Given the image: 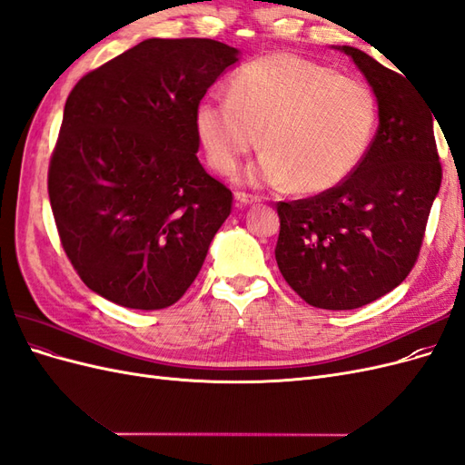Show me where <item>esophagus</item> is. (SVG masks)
<instances>
[{
    "instance_id": "1",
    "label": "esophagus",
    "mask_w": 465,
    "mask_h": 465,
    "mask_svg": "<svg viewBox=\"0 0 465 465\" xmlns=\"http://www.w3.org/2000/svg\"><path fill=\"white\" fill-rule=\"evenodd\" d=\"M234 200H236V207H246V205L260 202L258 195H252V193H246V192H236Z\"/></svg>"
}]
</instances>
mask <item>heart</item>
I'll list each match as a JSON object with an SVG mask.
<instances>
[{
  "label": "heart",
  "instance_id": "heart-1",
  "mask_svg": "<svg viewBox=\"0 0 465 465\" xmlns=\"http://www.w3.org/2000/svg\"><path fill=\"white\" fill-rule=\"evenodd\" d=\"M376 103L364 83L294 54H270L238 69L229 96H207L195 128L209 164L231 174L248 151L267 147L244 178L318 193L340 184L367 153Z\"/></svg>",
  "mask_w": 465,
  "mask_h": 465
}]
</instances>
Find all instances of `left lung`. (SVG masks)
Here are the masks:
<instances>
[{"mask_svg": "<svg viewBox=\"0 0 465 465\" xmlns=\"http://www.w3.org/2000/svg\"><path fill=\"white\" fill-rule=\"evenodd\" d=\"M337 50L372 87L378 130L359 166L340 184L314 198L277 203L275 260L308 304L353 311L384 297L413 270L442 166L434 112L423 93L362 50Z\"/></svg>", "mask_w": 465, "mask_h": 465, "instance_id": "obj_1", "label": "left lung"}]
</instances>
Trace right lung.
I'll use <instances>...</instances> for the list:
<instances>
[{
	"label": "right lung",
	"instance_id": "obj_1",
	"mask_svg": "<svg viewBox=\"0 0 465 465\" xmlns=\"http://www.w3.org/2000/svg\"><path fill=\"white\" fill-rule=\"evenodd\" d=\"M236 62L211 38H149L69 93L48 195L69 262L106 301L159 311L198 277L232 192L195 154V110Z\"/></svg>",
	"mask_w": 465,
	"mask_h": 465
}]
</instances>
